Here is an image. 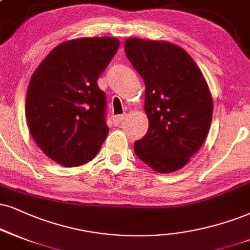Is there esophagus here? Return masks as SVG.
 Segmentation results:
<instances>
[{
    "mask_svg": "<svg viewBox=\"0 0 250 250\" xmlns=\"http://www.w3.org/2000/svg\"><path fill=\"white\" fill-rule=\"evenodd\" d=\"M124 115H118V116H113L112 117V122H113V124H115V126H119L120 125V123L123 122V120H124Z\"/></svg>",
    "mask_w": 250,
    "mask_h": 250,
    "instance_id": "1",
    "label": "esophagus"
}]
</instances>
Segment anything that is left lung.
I'll use <instances>...</instances> for the list:
<instances>
[{
  "label": "left lung",
  "instance_id": "1",
  "mask_svg": "<svg viewBox=\"0 0 250 250\" xmlns=\"http://www.w3.org/2000/svg\"><path fill=\"white\" fill-rule=\"evenodd\" d=\"M124 48L146 85L148 131L135 141L134 152L155 171L178 170L198 152L210 130L213 101L204 75L171 42L131 38Z\"/></svg>",
  "mask_w": 250,
  "mask_h": 250
}]
</instances>
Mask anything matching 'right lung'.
I'll list each match as a JSON object with an SVG mask.
<instances>
[{
    "label": "right lung",
    "instance_id": "1",
    "mask_svg": "<svg viewBox=\"0 0 250 250\" xmlns=\"http://www.w3.org/2000/svg\"><path fill=\"white\" fill-rule=\"evenodd\" d=\"M118 47L113 37L68 40L51 51L30 80V133L45 155L63 167L94 159L109 133L105 94L97 80Z\"/></svg>",
    "mask_w": 250,
    "mask_h": 250
}]
</instances>
